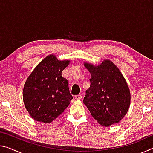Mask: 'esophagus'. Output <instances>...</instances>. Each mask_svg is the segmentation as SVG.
Instances as JSON below:
<instances>
[{
    "mask_svg": "<svg viewBox=\"0 0 153 153\" xmlns=\"http://www.w3.org/2000/svg\"><path fill=\"white\" fill-rule=\"evenodd\" d=\"M75 98H76V100H80L82 98V94H78V95H76V97H75Z\"/></svg>",
    "mask_w": 153,
    "mask_h": 153,
    "instance_id": "esophagus-1",
    "label": "esophagus"
}]
</instances>
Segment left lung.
I'll return each mask as SVG.
<instances>
[{
  "mask_svg": "<svg viewBox=\"0 0 153 153\" xmlns=\"http://www.w3.org/2000/svg\"><path fill=\"white\" fill-rule=\"evenodd\" d=\"M91 74L84 103L95 120L108 127L122 120L130 105V91L117 66L105 60L98 66L84 63Z\"/></svg>",
  "mask_w": 153,
  "mask_h": 153,
  "instance_id": "8db88e82",
  "label": "left lung"
}]
</instances>
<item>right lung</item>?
I'll return each mask as SVG.
<instances>
[{"label":"right lung","instance_id":"1","mask_svg":"<svg viewBox=\"0 0 153 153\" xmlns=\"http://www.w3.org/2000/svg\"><path fill=\"white\" fill-rule=\"evenodd\" d=\"M55 55L46 56L36 67L24 84L23 99L33 120L45 123L58 117L73 98L68 81L61 73L69 63Z\"/></svg>","mask_w":153,"mask_h":153}]
</instances>
